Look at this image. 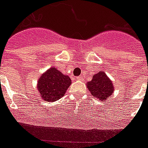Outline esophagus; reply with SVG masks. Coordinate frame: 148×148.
Returning <instances> with one entry per match:
<instances>
[{
  "label": "esophagus",
  "instance_id": "esophagus-1",
  "mask_svg": "<svg viewBox=\"0 0 148 148\" xmlns=\"http://www.w3.org/2000/svg\"><path fill=\"white\" fill-rule=\"evenodd\" d=\"M76 79H77V80H82L83 76H82V75H79V76L77 77Z\"/></svg>",
  "mask_w": 148,
  "mask_h": 148
}]
</instances>
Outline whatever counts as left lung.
I'll return each mask as SVG.
<instances>
[{"instance_id":"8db88e82","label":"left lung","mask_w":148,"mask_h":148,"mask_svg":"<svg viewBox=\"0 0 148 148\" xmlns=\"http://www.w3.org/2000/svg\"><path fill=\"white\" fill-rule=\"evenodd\" d=\"M87 87L92 96L99 99V101H105L114 91L113 85L110 79L104 72L101 71L97 74H94L93 79L87 83Z\"/></svg>"}]
</instances>
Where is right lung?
<instances>
[{
    "label": "right lung",
    "mask_w": 148,
    "mask_h": 148,
    "mask_svg": "<svg viewBox=\"0 0 148 148\" xmlns=\"http://www.w3.org/2000/svg\"><path fill=\"white\" fill-rule=\"evenodd\" d=\"M71 83L68 75H63L56 68L51 67L39 77L38 91L44 101L53 102L63 97Z\"/></svg>",
    "instance_id": "right-lung-1"
}]
</instances>
